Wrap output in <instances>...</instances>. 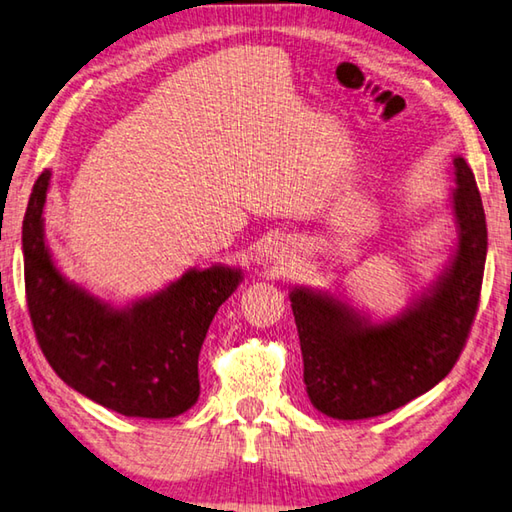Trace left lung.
<instances>
[{
    "mask_svg": "<svg viewBox=\"0 0 512 512\" xmlns=\"http://www.w3.org/2000/svg\"><path fill=\"white\" fill-rule=\"evenodd\" d=\"M459 247L432 294L382 326L366 324L328 294H290L303 353V382L321 414L362 420L389 414L436 387L459 360L479 310L488 229L481 193L454 159Z\"/></svg>",
    "mask_w": 512,
    "mask_h": 512,
    "instance_id": "left-lung-1",
    "label": "left lung"
}]
</instances>
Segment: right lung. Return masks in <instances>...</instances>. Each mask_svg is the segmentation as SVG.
Here are the masks:
<instances>
[{
    "label": "right lung",
    "mask_w": 512,
    "mask_h": 512,
    "mask_svg": "<svg viewBox=\"0 0 512 512\" xmlns=\"http://www.w3.org/2000/svg\"><path fill=\"white\" fill-rule=\"evenodd\" d=\"M49 170L35 179L22 222L24 288L33 333L71 389L123 416L173 418L200 396L197 357L215 312L238 288L229 267L186 272L155 297L112 310L62 279L44 245Z\"/></svg>",
    "instance_id": "1"
}]
</instances>
